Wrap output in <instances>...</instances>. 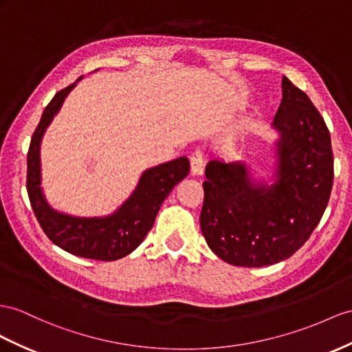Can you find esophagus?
I'll return each instance as SVG.
<instances>
[{
    "mask_svg": "<svg viewBox=\"0 0 352 352\" xmlns=\"http://www.w3.org/2000/svg\"><path fill=\"white\" fill-rule=\"evenodd\" d=\"M204 153L201 150H195L190 156V170L193 175H202L204 174Z\"/></svg>",
    "mask_w": 352,
    "mask_h": 352,
    "instance_id": "obj_1",
    "label": "esophagus"
}]
</instances>
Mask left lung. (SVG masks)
Segmentation results:
<instances>
[{
	"label": "left lung",
	"instance_id": "obj_1",
	"mask_svg": "<svg viewBox=\"0 0 352 352\" xmlns=\"http://www.w3.org/2000/svg\"><path fill=\"white\" fill-rule=\"evenodd\" d=\"M272 126L279 133L272 184L256 182L242 162L212 159L205 169L201 230L214 253L233 266L260 267L292 257L330 199V132L308 95L287 77Z\"/></svg>",
	"mask_w": 352,
	"mask_h": 352
}]
</instances>
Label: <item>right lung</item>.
<instances>
[{
  "instance_id": "obj_1",
  "label": "right lung",
  "mask_w": 352,
  "mask_h": 352,
  "mask_svg": "<svg viewBox=\"0 0 352 352\" xmlns=\"http://www.w3.org/2000/svg\"><path fill=\"white\" fill-rule=\"evenodd\" d=\"M82 78L78 77L77 82ZM77 82L59 90L44 108L28 150L26 190L35 217L53 244L78 257L111 262L131 254L141 244L153 228L162 202L174 186L187 177L190 164L182 156L144 170L129 199L107 217H73L53 210L41 188L40 144L47 126Z\"/></svg>"
}]
</instances>
